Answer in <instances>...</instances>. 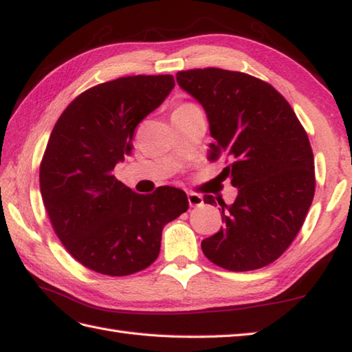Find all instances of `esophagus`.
Segmentation results:
<instances>
[{
  "label": "esophagus",
  "mask_w": 352,
  "mask_h": 352,
  "mask_svg": "<svg viewBox=\"0 0 352 352\" xmlns=\"http://www.w3.org/2000/svg\"><path fill=\"white\" fill-rule=\"evenodd\" d=\"M187 197H188L190 207H201V205L204 204V197L197 193H188Z\"/></svg>",
  "instance_id": "1"
}]
</instances>
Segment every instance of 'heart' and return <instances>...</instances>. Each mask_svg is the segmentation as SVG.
I'll list each match as a JSON object with an SVG mask.
<instances>
[{"label": "heart", "instance_id": "b5f03b06", "mask_svg": "<svg viewBox=\"0 0 352 352\" xmlns=\"http://www.w3.org/2000/svg\"><path fill=\"white\" fill-rule=\"evenodd\" d=\"M193 110H199L197 105L191 104V102H182V104H179L177 107L175 109L173 115H176V113H188V111H193Z\"/></svg>", "mask_w": 352, "mask_h": 352}]
</instances>
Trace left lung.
I'll use <instances>...</instances> for the list:
<instances>
[{
  "mask_svg": "<svg viewBox=\"0 0 352 352\" xmlns=\"http://www.w3.org/2000/svg\"><path fill=\"white\" fill-rule=\"evenodd\" d=\"M181 87L208 116L210 161H230L222 175L237 187L219 204L223 227L204 239V254L228 271L273 263L302 228L316 191L314 156L294 110L273 85L242 72L216 67L177 72Z\"/></svg>",
  "mask_w": 352,
  "mask_h": 352,
  "instance_id": "obj_1",
  "label": "left lung"
}]
</instances>
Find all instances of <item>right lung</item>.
Masks as SVG:
<instances>
[{"label": "right lung", "mask_w": 352, "mask_h": 352, "mask_svg": "<svg viewBox=\"0 0 352 352\" xmlns=\"http://www.w3.org/2000/svg\"><path fill=\"white\" fill-rule=\"evenodd\" d=\"M175 87L171 75L124 76L82 91L52 130L39 165V188L65 250L105 276H129L153 263L165 225L188 210L182 190L138 195L115 165L133 150L138 124Z\"/></svg>", "instance_id": "add662e5"}]
</instances>
